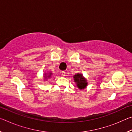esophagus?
Returning <instances> with one entry per match:
<instances>
[{
    "label": "esophagus",
    "mask_w": 132,
    "mask_h": 132,
    "mask_svg": "<svg viewBox=\"0 0 132 132\" xmlns=\"http://www.w3.org/2000/svg\"><path fill=\"white\" fill-rule=\"evenodd\" d=\"M61 74H62V75L63 76H65V75H66V73H65V71H62V72H61Z\"/></svg>",
    "instance_id": "1"
}]
</instances>
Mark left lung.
Here are the masks:
<instances>
[{
    "mask_svg": "<svg viewBox=\"0 0 132 132\" xmlns=\"http://www.w3.org/2000/svg\"><path fill=\"white\" fill-rule=\"evenodd\" d=\"M74 78L75 82L77 84V87L79 88L80 90H82L86 88L87 86V80L86 78H84L82 74H80V73H77L73 76Z\"/></svg>",
    "mask_w": 132,
    "mask_h": 132,
    "instance_id": "8db88e82",
    "label": "left lung"
}]
</instances>
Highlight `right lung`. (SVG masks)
<instances>
[{
    "instance_id": "add662e5",
    "label": "right lung",
    "mask_w": 132,
    "mask_h": 132,
    "mask_svg": "<svg viewBox=\"0 0 132 132\" xmlns=\"http://www.w3.org/2000/svg\"><path fill=\"white\" fill-rule=\"evenodd\" d=\"M52 73H45L44 76L45 79H50V78L52 76Z\"/></svg>"
}]
</instances>
